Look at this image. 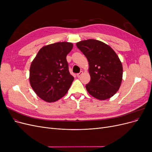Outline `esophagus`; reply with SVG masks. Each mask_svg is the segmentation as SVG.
Segmentation results:
<instances>
[{
    "label": "esophagus",
    "instance_id": "esophagus-1",
    "mask_svg": "<svg viewBox=\"0 0 152 152\" xmlns=\"http://www.w3.org/2000/svg\"><path fill=\"white\" fill-rule=\"evenodd\" d=\"M82 73H83V72H82V71H81L80 73H77V76L78 77H80V76H81V75L82 74Z\"/></svg>",
    "mask_w": 152,
    "mask_h": 152
}]
</instances>
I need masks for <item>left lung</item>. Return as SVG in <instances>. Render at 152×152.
<instances>
[{
	"label": "left lung",
	"instance_id": "left-lung-1",
	"mask_svg": "<svg viewBox=\"0 0 152 152\" xmlns=\"http://www.w3.org/2000/svg\"><path fill=\"white\" fill-rule=\"evenodd\" d=\"M89 62L91 76L86 85L87 92L100 100L109 99L120 88L123 68L117 54L108 45L95 39L76 44Z\"/></svg>",
	"mask_w": 152,
	"mask_h": 152
}]
</instances>
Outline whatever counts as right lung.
Returning a JSON list of instances; mask_svg holds the SVG:
<instances>
[{
	"label": "right lung",
	"instance_id": "right-lung-1",
	"mask_svg": "<svg viewBox=\"0 0 152 152\" xmlns=\"http://www.w3.org/2000/svg\"><path fill=\"white\" fill-rule=\"evenodd\" d=\"M73 45L62 42L41 48L31 62L30 83L40 98L49 103L63 97L74 80L69 72L67 54Z\"/></svg>",
	"mask_w": 152,
	"mask_h": 152
}]
</instances>
